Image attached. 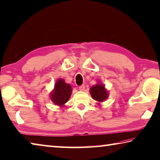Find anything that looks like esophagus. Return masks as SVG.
I'll use <instances>...</instances> for the list:
<instances>
[{
  "instance_id": "34e87169",
  "label": "esophagus",
  "mask_w": 160,
  "mask_h": 160,
  "mask_svg": "<svg viewBox=\"0 0 160 160\" xmlns=\"http://www.w3.org/2000/svg\"><path fill=\"white\" fill-rule=\"evenodd\" d=\"M85 85H82L79 87V89L80 90V91H83V90L85 89Z\"/></svg>"
}]
</instances>
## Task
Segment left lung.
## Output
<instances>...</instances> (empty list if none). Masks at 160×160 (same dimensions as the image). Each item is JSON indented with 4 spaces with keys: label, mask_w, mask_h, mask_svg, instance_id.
I'll list each match as a JSON object with an SVG mask.
<instances>
[{
    "label": "left lung",
    "mask_w": 160,
    "mask_h": 160,
    "mask_svg": "<svg viewBox=\"0 0 160 160\" xmlns=\"http://www.w3.org/2000/svg\"><path fill=\"white\" fill-rule=\"evenodd\" d=\"M90 94L93 99L98 102H103L108 97V91L106 89L104 85L100 82L90 88Z\"/></svg>",
    "instance_id": "1"
}]
</instances>
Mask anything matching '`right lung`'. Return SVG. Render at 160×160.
Instances as JSON below:
<instances>
[{"instance_id": "obj_1", "label": "right lung", "mask_w": 160, "mask_h": 160, "mask_svg": "<svg viewBox=\"0 0 160 160\" xmlns=\"http://www.w3.org/2000/svg\"><path fill=\"white\" fill-rule=\"evenodd\" d=\"M71 93V86L66 83L63 79H58L50 94V98L55 105L63 107L70 98Z\"/></svg>"}]
</instances>
